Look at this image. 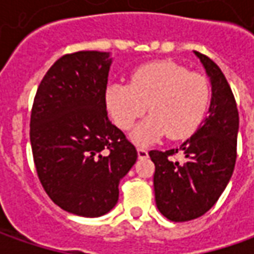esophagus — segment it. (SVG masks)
Returning <instances> with one entry per match:
<instances>
[{"label": "esophagus", "mask_w": 254, "mask_h": 254, "mask_svg": "<svg viewBox=\"0 0 254 254\" xmlns=\"http://www.w3.org/2000/svg\"><path fill=\"white\" fill-rule=\"evenodd\" d=\"M137 152H138V158H140V160H144V158L148 157V151H147L144 147H138V148H137Z\"/></svg>", "instance_id": "34e87169"}]
</instances>
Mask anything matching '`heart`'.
<instances>
[{
    "label": "heart",
    "mask_w": 254,
    "mask_h": 254,
    "mask_svg": "<svg viewBox=\"0 0 254 254\" xmlns=\"http://www.w3.org/2000/svg\"><path fill=\"white\" fill-rule=\"evenodd\" d=\"M106 102L114 123L131 128L147 110L151 114L132 132L138 144L168 135L172 140L190 137L203 120L210 102V84L203 74L185 66L160 61L134 70L130 83H114L106 92Z\"/></svg>",
    "instance_id": "1"
}]
</instances>
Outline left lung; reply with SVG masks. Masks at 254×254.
Instances as JSON below:
<instances>
[{
  "label": "left lung",
  "instance_id": "left-lung-1",
  "mask_svg": "<svg viewBox=\"0 0 254 254\" xmlns=\"http://www.w3.org/2000/svg\"><path fill=\"white\" fill-rule=\"evenodd\" d=\"M200 59L212 86L208 117L180 148L148 152L155 165L157 208L167 219L187 222L199 218L216 203L236 164L239 112L235 96L219 66L206 55ZM181 152L182 162L172 157Z\"/></svg>",
  "mask_w": 254,
  "mask_h": 254
}]
</instances>
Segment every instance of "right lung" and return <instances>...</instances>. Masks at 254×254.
Masks as SVG:
<instances>
[{
    "label": "right lung",
    "mask_w": 254,
    "mask_h": 254,
    "mask_svg": "<svg viewBox=\"0 0 254 254\" xmlns=\"http://www.w3.org/2000/svg\"><path fill=\"white\" fill-rule=\"evenodd\" d=\"M110 54L64 55L46 72L34 99L29 138L45 192L69 213L97 218L119 200V184L137 150L109 120Z\"/></svg>",
    "instance_id": "right-lung-1"
}]
</instances>
